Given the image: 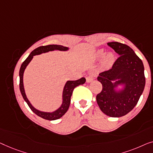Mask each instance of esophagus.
I'll use <instances>...</instances> for the list:
<instances>
[{
	"label": "esophagus",
	"instance_id": "1",
	"mask_svg": "<svg viewBox=\"0 0 153 153\" xmlns=\"http://www.w3.org/2000/svg\"><path fill=\"white\" fill-rule=\"evenodd\" d=\"M94 78H95V77H94V75L93 74H90L88 76H87V77H86V79H87V82H90L94 80Z\"/></svg>",
	"mask_w": 153,
	"mask_h": 153
}]
</instances>
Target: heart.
Segmentation results:
<instances>
[{"label":"heart","instance_id":"obj_1","mask_svg":"<svg viewBox=\"0 0 153 153\" xmlns=\"http://www.w3.org/2000/svg\"><path fill=\"white\" fill-rule=\"evenodd\" d=\"M104 54V52H103L102 50H99L97 52V57H101L102 55ZM114 60V56L111 53H108L105 57V64H110L111 62H113Z\"/></svg>","mask_w":153,"mask_h":153}]
</instances>
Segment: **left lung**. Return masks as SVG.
I'll return each mask as SVG.
<instances>
[{
    "label": "left lung",
    "instance_id": "obj_1",
    "mask_svg": "<svg viewBox=\"0 0 153 153\" xmlns=\"http://www.w3.org/2000/svg\"><path fill=\"white\" fill-rule=\"evenodd\" d=\"M110 46L120 56L110 69L99 74L97 79L102 89L96 96L99 107L110 117L126 115L136 106L146 84L144 66L141 59L128 45L109 42ZM118 79L114 83L112 80ZM124 84V89L117 92L115 87Z\"/></svg>",
    "mask_w": 153,
    "mask_h": 153
}]
</instances>
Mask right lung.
Instances as JSON below:
<instances>
[{
	"label": "right lung",
	"instance_id": "1",
	"mask_svg": "<svg viewBox=\"0 0 153 153\" xmlns=\"http://www.w3.org/2000/svg\"><path fill=\"white\" fill-rule=\"evenodd\" d=\"M67 47H64L63 46H60V45H48V46H39L36 49H34L33 51L29 55L28 57L26 58V59L21 64L20 71H19V77H20V82H19V88H20V91L21 93L23 99H24L25 102H27L30 108L34 114L39 117L43 118V119L49 120H54L59 119L61 118L62 116L65 114V113L67 111L68 107H69L71 103V97L73 91L75 88L79 85H83L86 82V79L85 77H82V78L77 79V80L74 81H67L66 82L65 86H64V91H63V102L61 107L57 110L53 111V112H44V111H41L38 109L34 108V107L30 104L29 102L28 99L27 98L26 95L25 94L24 87H23V76L24 71L27 66V64L30 63L32 59L33 58L34 55H39L41 53H46L48 51H52L54 50H59V51H67Z\"/></svg>",
	"mask_w": 153,
	"mask_h": 153
}]
</instances>
